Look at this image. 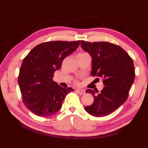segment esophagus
I'll use <instances>...</instances> for the list:
<instances>
[{"instance_id":"obj_1","label":"esophagus","mask_w":148,"mask_h":148,"mask_svg":"<svg viewBox=\"0 0 148 148\" xmlns=\"http://www.w3.org/2000/svg\"><path fill=\"white\" fill-rule=\"evenodd\" d=\"M76 92H78L79 95H84L85 94V91L83 89H77Z\"/></svg>"}]
</instances>
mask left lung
I'll use <instances>...</instances> for the list:
<instances>
[{"label":"left lung","mask_w":148,"mask_h":148,"mask_svg":"<svg viewBox=\"0 0 148 148\" xmlns=\"http://www.w3.org/2000/svg\"><path fill=\"white\" fill-rule=\"evenodd\" d=\"M81 47L92 58L91 74L104 78L101 92L88 89L94 97L85 110L91 116L111 114L126 101L135 76L133 61L122 47L106 42L81 41Z\"/></svg>","instance_id":"left-lung-1"}]
</instances>
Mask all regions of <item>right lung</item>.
I'll return each instance as SVG.
<instances>
[{
    "label": "right lung",
    "mask_w": 148,
    "mask_h": 148,
    "mask_svg": "<svg viewBox=\"0 0 148 148\" xmlns=\"http://www.w3.org/2000/svg\"><path fill=\"white\" fill-rule=\"evenodd\" d=\"M80 41H51L40 44L25 57L20 68L18 84L23 102L40 117H49L61 108L66 95L74 91L53 81L63 59L78 47Z\"/></svg>",
    "instance_id": "obj_1"
}]
</instances>
